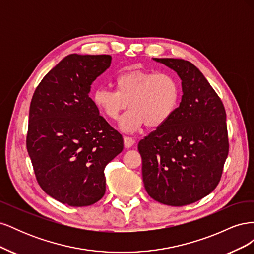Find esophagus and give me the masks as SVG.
<instances>
[{
    "instance_id": "34e87169",
    "label": "esophagus",
    "mask_w": 254,
    "mask_h": 254,
    "mask_svg": "<svg viewBox=\"0 0 254 254\" xmlns=\"http://www.w3.org/2000/svg\"><path fill=\"white\" fill-rule=\"evenodd\" d=\"M134 143H135V141H134V139H132V137L124 136V145H125V147H127V148L131 147V146L134 145Z\"/></svg>"
}]
</instances>
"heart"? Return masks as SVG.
I'll list each match as a JSON object with an SVG mask.
<instances>
[{"instance_id": "heart-1", "label": "heart", "mask_w": 254, "mask_h": 254, "mask_svg": "<svg viewBox=\"0 0 254 254\" xmlns=\"http://www.w3.org/2000/svg\"><path fill=\"white\" fill-rule=\"evenodd\" d=\"M115 91L99 87L92 93L96 109L110 121H118L129 104L130 110L121 121V129L134 132L145 124L150 128L164 125L179 105L180 84L166 72L125 71L114 77Z\"/></svg>"}]
</instances>
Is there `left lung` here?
<instances>
[{
	"label": "left lung",
	"mask_w": 254,
	"mask_h": 254,
	"mask_svg": "<svg viewBox=\"0 0 254 254\" xmlns=\"http://www.w3.org/2000/svg\"><path fill=\"white\" fill-rule=\"evenodd\" d=\"M182 80L183 95L173 117L139 142L148 195L182 206L212 193L229 152L226 110L203 74L190 61L153 58Z\"/></svg>",
	"instance_id": "8db88e82"
}]
</instances>
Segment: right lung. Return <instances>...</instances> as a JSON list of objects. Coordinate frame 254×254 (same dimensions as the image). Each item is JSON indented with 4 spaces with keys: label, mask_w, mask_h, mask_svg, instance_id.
<instances>
[{
    "label": "right lung",
    "mask_w": 254,
    "mask_h": 254,
    "mask_svg": "<svg viewBox=\"0 0 254 254\" xmlns=\"http://www.w3.org/2000/svg\"><path fill=\"white\" fill-rule=\"evenodd\" d=\"M111 59L71 54L44 76L33 95L27 151L39 186L61 203L87 206L102 199L105 167L124 148L123 136L89 97L92 82Z\"/></svg>",
    "instance_id": "obj_1"
}]
</instances>
